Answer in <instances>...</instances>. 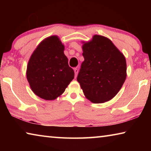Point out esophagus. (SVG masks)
I'll use <instances>...</instances> for the list:
<instances>
[{
    "mask_svg": "<svg viewBox=\"0 0 151 151\" xmlns=\"http://www.w3.org/2000/svg\"><path fill=\"white\" fill-rule=\"evenodd\" d=\"M74 71H75V78L76 77V76H77V74H78V68H74Z\"/></svg>",
    "mask_w": 151,
    "mask_h": 151,
    "instance_id": "1",
    "label": "esophagus"
}]
</instances>
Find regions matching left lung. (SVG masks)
I'll return each instance as SVG.
<instances>
[{
  "label": "left lung",
  "mask_w": 151,
  "mask_h": 151,
  "mask_svg": "<svg viewBox=\"0 0 151 151\" xmlns=\"http://www.w3.org/2000/svg\"><path fill=\"white\" fill-rule=\"evenodd\" d=\"M85 60L77 81L85 96L94 103H103L119 93L127 77L124 55L111 40L94 35L83 46Z\"/></svg>",
  "instance_id": "8db88e82"
}]
</instances>
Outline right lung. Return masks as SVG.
Returning <instances> with one entry per match:
<instances>
[{"mask_svg":"<svg viewBox=\"0 0 151 151\" xmlns=\"http://www.w3.org/2000/svg\"><path fill=\"white\" fill-rule=\"evenodd\" d=\"M64 49L58 37L52 36L40 43L28 63L27 78L30 88L45 100L61 95L75 76Z\"/></svg>","mask_w":151,"mask_h":151,"instance_id":"add662e5","label":"right lung"}]
</instances>
